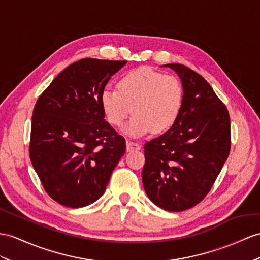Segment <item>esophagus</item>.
Segmentation results:
<instances>
[{
    "instance_id": "obj_1",
    "label": "esophagus",
    "mask_w": 260,
    "mask_h": 260,
    "mask_svg": "<svg viewBox=\"0 0 260 260\" xmlns=\"http://www.w3.org/2000/svg\"><path fill=\"white\" fill-rule=\"evenodd\" d=\"M140 149H141V147L139 143L134 142V141H126V151L128 152H131L134 150H140Z\"/></svg>"
}]
</instances>
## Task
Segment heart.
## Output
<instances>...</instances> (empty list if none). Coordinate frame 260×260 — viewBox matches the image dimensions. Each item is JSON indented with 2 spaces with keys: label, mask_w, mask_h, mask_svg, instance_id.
Wrapping results in <instances>:
<instances>
[{
  "label": "heart",
  "mask_w": 260,
  "mask_h": 260,
  "mask_svg": "<svg viewBox=\"0 0 260 260\" xmlns=\"http://www.w3.org/2000/svg\"><path fill=\"white\" fill-rule=\"evenodd\" d=\"M183 101L181 82L173 76L140 67L126 73L119 80L118 88L106 87L100 103L108 121L122 125L131 111L134 117L123 132L138 138L169 129L178 118Z\"/></svg>",
  "instance_id": "heart-1"
}]
</instances>
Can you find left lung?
I'll return each instance as SVG.
<instances>
[{
	"label": "left lung",
	"instance_id": "1",
	"mask_svg": "<svg viewBox=\"0 0 260 260\" xmlns=\"http://www.w3.org/2000/svg\"><path fill=\"white\" fill-rule=\"evenodd\" d=\"M178 74L183 101L178 118L160 137L144 145V191L169 212L199 204L210 192L231 150V121L211 85L181 64H167Z\"/></svg>",
	"mask_w": 260,
	"mask_h": 260
}]
</instances>
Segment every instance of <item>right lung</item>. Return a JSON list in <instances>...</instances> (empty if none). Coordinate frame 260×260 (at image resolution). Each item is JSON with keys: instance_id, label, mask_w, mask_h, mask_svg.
Masks as SVG:
<instances>
[{"instance_id": "right-lung-1", "label": "right lung", "mask_w": 260, "mask_h": 260, "mask_svg": "<svg viewBox=\"0 0 260 260\" xmlns=\"http://www.w3.org/2000/svg\"><path fill=\"white\" fill-rule=\"evenodd\" d=\"M126 60L84 58L65 68L37 100L29 156L47 194L67 207L101 198L125 152L105 120L101 91Z\"/></svg>"}]
</instances>
